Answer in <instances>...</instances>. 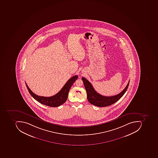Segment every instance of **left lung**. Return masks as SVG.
Instances as JSON below:
<instances>
[{
  "label": "left lung",
  "mask_w": 158,
  "mask_h": 158,
  "mask_svg": "<svg viewBox=\"0 0 158 158\" xmlns=\"http://www.w3.org/2000/svg\"><path fill=\"white\" fill-rule=\"evenodd\" d=\"M81 80L84 82V85L86 91L88 101L91 104L100 107L108 106L114 104L120 100L127 91L130 83L129 81L126 87L120 94L114 96H104L97 93L94 89L92 84L86 79L82 77Z\"/></svg>",
  "instance_id": "1"
}]
</instances>
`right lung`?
Segmentation results:
<instances>
[{"mask_svg":"<svg viewBox=\"0 0 158 158\" xmlns=\"http://www.w3.org/2000/svg\"><path fill=\"white\" fill-rule=\"evenodd\" d=\"M77 75H75L72 77L70 79L68 80L66 84L57 94L51 97L38 96L33 93L29 89V88L26 83V85L31 96L37 101L41 104L47 105L48 106L56 107L59 106L66 102L68 97L69 90L73 83L77 79Z\"/></svg>","mask_w":158,"mask_h":158,"instance_id":"add662e5","label":"right lung"}]
</instances>
